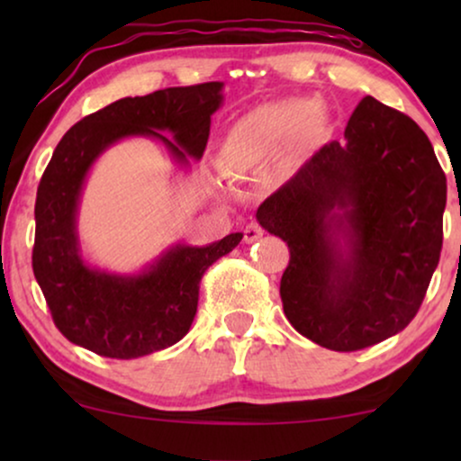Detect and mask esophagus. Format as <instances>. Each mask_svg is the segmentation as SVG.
Instances as JSON below:
<instances>
[{"label":"esophagus","mask_w":461,"mask_h":461,"mask_svg":"<svg viewBox=\"0 0 461 461\" xmlns=\"http://www.w3.org/2000/svg\"><path fill=\"white\" fill-rule=\"evenodd\" d=\"M264 235V229L258 222H249L248 226L243 229V241L245 243H254L258 241Z\"/></svg>","instance_id":"34e87169"}]
</instances>
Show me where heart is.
Instances as JSON below:
<instances>
[{"label": "heart", "mask_w": 461, "mask_h": 461, "mask_svg": "<svg viewBox=\"0 0 461 461\" xmlns=\"http://www.w3.org/2000/svg\"><path fill=\"white\" fill-rule=\"evenodd\" d=\"M306 118L304 130L317 131L323 128L321 111H312L304 100H285V103L264 104L239 119L229 131L224 144L226 163L235 169H243L262 157L273 153L285 144Z\"/></svg>", "instance_id": "1"}]
</instances>
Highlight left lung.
I'll use <instances>...</instances> for the list:
<instances>
[{"mask_svg":"<svg viewBox=\"0 0 461 461\" xmlns=\"http://www.w3.org/2000/svg\"><path fill=\"white\" fill-rule=\"evenodd\" d=\"M447 178L405 113L365 96L344 142L321 147L258 207L283 239V312L323 348L352 352L405 330L443 249Z\"/></svg>","mask_w":461,"mask_h":461,"instance_id":"obj_1","label":"left lung"}]
</instances>
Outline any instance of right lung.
I'll use <instances>...</instances> for the list:
<instances>
[{
	"mask_svg": "<svg viewBox=\"0 0 461 461\" xmlns=\"http://www.w3.org/2000/svg\"><path fill=\"white\" fill-rule=\"evenodd\" d=\"M220 104V81L166 87L117 100L62 136L37 186L33 275L68 342L100 357L138 358L180 342L191 330L201 276L237 248L241 232L205 248L174 245L140 275L125 276L87 267L75 224L86 174L103 150L122 138L149 136L186 166L188 157L203 155ZM166 129L174 141L160 134Z\"/></svg>",
	"mask_w": 461,
	"mask_h": 461,
	"instance_id": "right-lung-1",
	"label": "right lung"
}]
</instances>
